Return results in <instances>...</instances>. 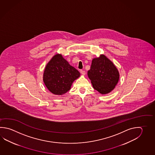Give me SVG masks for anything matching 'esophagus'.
I'll return each instance as SVG.
<instances>
[{
	"mask_svg": "<svg viewBox=\"0 0 155 155\" xmlns=\"http://www.w3.org/2000/svg\"><path fill=\"white\" fill-rule=\"evenodd\" d=\"M81 73L82 75H84L85 74H86V72H85V71H82V70H81Z\"/></svg>",
	"mask_w": 155,
	"mask_h": 155,
	"instance_id": "34e87169",
	"label": "esophagus"
}]
</instances>
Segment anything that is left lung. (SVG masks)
Segmentation results:
<instances>
[{
	"instance_id": "8db88e82",
	"label": "left lung",
	"mask_w": 155,
	"mask_h": 155,
	"mask_svg": "<svg viewBox=\"0 0 155 155\" xmlns=\"http://www.w3.org/2000/svg\"><path fill=\"white\" fill-rule=\"evenodd\" d=\"M87 74L93 88L101 94L110 92L119 80L117 68L104 55H101L92 60Z\"/></svg>"
}]
</instances>
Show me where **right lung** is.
<instances>
[{"mask_svg":"<svg viewBox=\"0 0 155 155\" xmlns=\"http://www.w3.org/2000/svg\"><path fill=\"white\" fill-rule=\"evenodd\" d=\"M80 74L57 54L52 57L46 66L43 80L48 90L54 94L61 95L70 90L73 82Z\"/></svg>","mask_w":155,"mask_h":155,"instance_id":"right-lung-1","label":"right lung"}]
</instances>
